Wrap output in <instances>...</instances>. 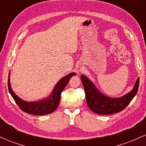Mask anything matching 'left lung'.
<instances>
[{"mask_svg": "<svg viewBox=\"0 0 146 146\" xmlns=\"http://www.w3.org/2000/svg\"><path fill=\"white\" fill-rule=\"evenodd\" d=\"M81 81L84 88L88 108L100 115H110L124 109L137 95L139 85V78H138L131 91L120 98H114L103 94L85 75H81Z\"/></svg>", "mask_w": 146, "mask_h": 146, "instance_id": "obj_1", "label": "left lung"}]
</instances>
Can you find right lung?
Segmentation results:
<instances>
[{
	"label": "right lung",
	"instance_id": "obj_1",
	"mask_svg": "<svg viewBox=\"0 0 146 146\" xmlns=\"http://www.w3.org/2000/svg\"><path fill=\"white\" fill-rule=\"evenodd\" d=\"M74 75H76V73H71L60 79L53 88L49 96L39 101L27 102L15 94L10 83V71L8 77V88L9 93L22 110L33 115H45L53 113L58 108L62 91L67 85L70 79Z\"/></svg>",
	"mask_w": 146,
	"mask_h": 146
}]
</instances>
